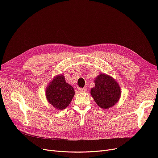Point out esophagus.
<instances>
[{"instance_id":"obj_1","label":"esophagus","mask_w":158,"mask_h":158,"mask_svg":"<svg viewBox=\"0 0 158 158\" xmlns=\"http://www.w3.org/2000/svg\"><path fill=\"white\" fill-rule=\"evenodd\" d=\"M78 91L79 92H86L87 91V88H79Z\"/></svg>"}]
</instances>
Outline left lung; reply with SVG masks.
Returning a JSON list of instances; mask_svg holds the SVG:
<instances>
[{"instance_id": "8db88e82", "label": "left lung", "mask_w": 158, "mask_h": 158, "mask_svg": "<svg viewBox=\"0 0 158 158\" xmlns=\"http://www.w3.org/2000/svg\"><path fill=\"white\" fill-rule=\"evenodd\" d=\"M95 87L91 89V95L96 104L102 109H110L117 104L121 96V89L117 81L105 73L95 77Z\"/></svg>"}]
</instances>
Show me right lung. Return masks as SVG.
<instances>
[{
  "label": "right lung",
  "mask_w": 158,
  "mask_h": 158,
  "mask_svg": "<svg viewBox=\"0 0 158 158\" xmlns=\"http://www.w3.org/2000/svg\"><path fill=\"white\" fill-rule=\"evenodd\" d=\"M47 101L57 110L69 106L75 95L73 88L66 82L63 74L54 76L45 89Z\"/></svg>",
  "instance_id": "obj_1"
}]
</instances>
